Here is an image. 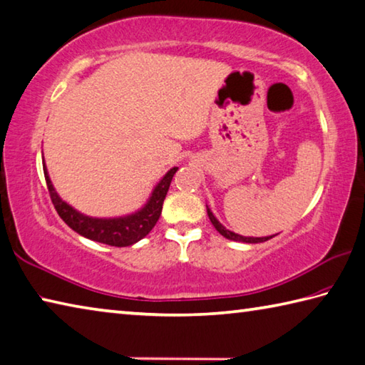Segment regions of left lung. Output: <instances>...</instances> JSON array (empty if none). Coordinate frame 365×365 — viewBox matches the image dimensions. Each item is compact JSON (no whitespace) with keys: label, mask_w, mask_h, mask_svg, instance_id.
Returning a JSON list of instances; mask_svg holds the SVG:
<instances>
[{"label":"left lung","mask_w":365,"mask_h":365,"mask_svg":"<svg viewBox=\"0 0 365 365\" xmlns=\"http://www.w3.org/2000/svg\"><path fill=\"white\" fill-rule=\"evenodd\" d=\"M207 215H209V218H210L212 225H214V227H215V230H217L218 233H220L222 236L227 237V240H231V241H240V242H249V244H257V242H264V241H268V240H271V237H273V236H264V237H247V236L236 235V233H233V231H230V230L225 228L223 225H222L220 222H218L217 218L214 217V214H212L209 207H207Z\"/></svg>","instance_id":"1"}]
</instances>
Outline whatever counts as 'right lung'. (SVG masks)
Segmentation results:
<instances>
[{
    "instance_id": "1",
    "label": "right lung",
    "mask_w": 365,
    "mask_h": 365,
    "mask_svg": "<svg viewBox=\"0 0 365 365\" xmlns=\"http://www.w3.org/2000/svg\"><path fill=\"white\" fill-rule=\"evenodd\" d=\"M43 169L46 185H48L51 195V201L54 204L58 217H61L73 231H76L78 235L88 237L91 241L108 244V246L115 247H125L143 240V237L153 230L156 222L160 220L163 202L169 191L172 177H174L178 168H172L168 174L161 178V182L156 185L153 193H151L148 202L145 204L140 210H137L135 214L118 218H94L73 209L71 205L62 201L61 196L56 193L51 178L48 175L46 164L43 165Z\"/></svg>"
}]
</instances>
